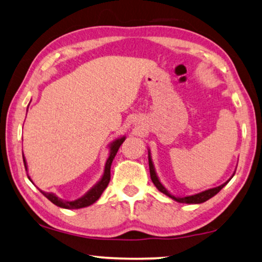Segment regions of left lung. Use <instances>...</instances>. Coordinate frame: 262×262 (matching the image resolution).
<instances>
[{
	"mask_svg": "<svg viewBox=\"0 0 262 262\" xmlns=\"http://www.w3.org/2000/svg\"><path fill=\"white\" fill-rule=\"evenodd\" d=\"M148 159H149L150 177H151V180H152L154 185L156 186L159 192H162L163 194L167 195L168 198H171L172 200H174L177 202H180V203H188V205H199V203L206 202L207 200H209V199H211L212 196H215V195L219 193L220 190L223 188L224 186L227 185L229 181L231 180L232 177L234 176V173H233L231 176V178H230L228 181H225L224 184L217 186V187L206 189V190H203V192L193 194V195H187V196H178V195H173L172 193H170V190H167L165 186H164L161 183V180H159L158 176L156 173V170H155V165H154V162H152V158H151V152H150V149H148Z\"/></svg>",
	"mask_w": 262,
	"mask_h": 262,
	"instance_id": "obj_1",
	"label": "left lung"
}]
</instances>
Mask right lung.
<instances>
[{
  "label": "right lung",
  "instance_id": "1",
  "mask_svg": "<svg viewBox=\"0 0 262 262\" xmlns=\"http://www.w3.org/2000/svg\"><path fill=\"white\" fill-rule=\"evenodd\" d=\"M28 108H29V106H28ZM125 140H126V136L123 135V136L118 137V139H115L113 142H111V143L108 144L110 154H108V157H107V159H106V163H105L104 173L100 177V179L97 181V183L92 186V187L83 195V196L76 199V200L69 201V200H63V199H60L54 193L43 192V190H41V189H39V190H40V192L45 195V196L52 203H54L55 206L60 207V208H64V209H79V208H85V207L94 205V203L100 198V195L103 194L105 188L107 187L110 179H111V165H112V162L115 157V155H117V152H118L119 148H120V145L123 143V141ZM23 161H24V165H25L26 171H28V163H26L24 154H23ZM28 177H29L31 183L33 184V181H32V179H31L29 173H28Z\"/></svg>",
  "mask_w": 262,
  "mask_h": 262
}]
</instances>
